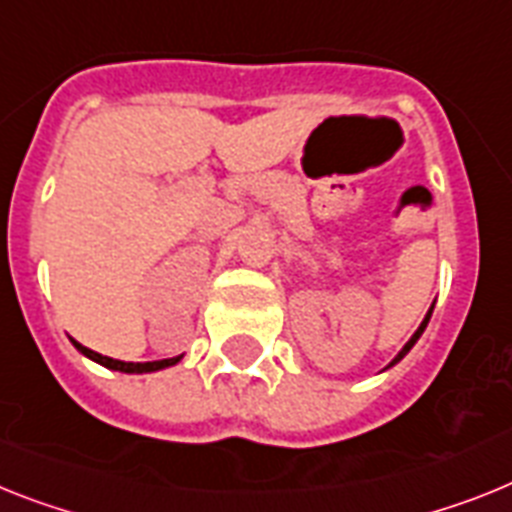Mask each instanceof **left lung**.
I'll use <instances>...</instances> for the list:
<instances>
[{
	"mask_svg": "<svg viewBox=\"0 0 512 512\" xmlns=\"http://www.w3.org/2000/svg\"><path fill=\"white\" fill-rule=\"evenodd\" d=\"M432 309H435V307H429V312H427V317H424V320H422V325H419V328H416V333H414V336L409 338V343H406V346H403V349L398 351V356H395V359H393V362L388 364V367H393V364H398V362H401L403 356H406V354H409L411 349H414V343L419 341V338H422V333H424V328H427L429 317H432Z\"/></svg>",
	"mask_w": 512,
	"mask_h": 512,
	"instance_id": "1",
	"label": "left lung"
}]
</instances>
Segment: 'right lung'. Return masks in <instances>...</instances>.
Instances as JSON below:
<instances>
[{"mask_svg": "<svg viewBox=\"0 0 512 512\" xmlns=\"http://www.w3.org/2000/svg\"><path fill=\"white\" fill-rule=\"evenodd\" d=\"M75 343V349L80 351L83 356L93 359L96 364L106 369H114V372H127V375H148V372H158V369H166V367H174L176 362H182V356H174V359H158V362H122V359H111V356H103L98 351H90L85 349L83 343Z\"/></svg>", "mask_w": 512, "mask_h": 512, "instance_id": "add662e5", "label": "right lung"}]
</instances>
